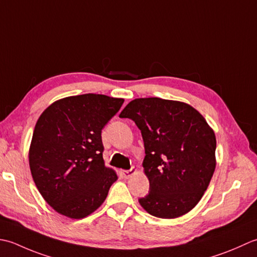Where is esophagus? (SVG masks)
Here are the masks:
<instances>
[{"label":"esophagus","instance_id":"1","mask_svg":"<svg viewBox=\"0 0 257 257\" xmlns=\"http://www.w3.org/2000/svg\"><path fill=\"white\" fill-rule=\"evenodd\" d=\"M136 172H138V171H136L134 167H132V169H131V170L123 171V176L125 177V179H130V177L133 176Z\"/></svg>","mask_w":257,"mask_h":257}]
</instances>
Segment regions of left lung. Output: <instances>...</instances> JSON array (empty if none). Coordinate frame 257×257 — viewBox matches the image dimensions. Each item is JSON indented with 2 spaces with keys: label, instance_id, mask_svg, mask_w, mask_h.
Returning <instances> with one entry per match:
<instances>
[{
  "label": "left lung",
  "instance_id": "left-lung-1",
  "mask_svg": "<svg viewBox=\"0 0 257 257\" xmlns=\"http://www.w3.org/2000/svg\"><path fill=\"white\" fill-rule=\"evenodd\" d=\"M119 117L133 119L144 141L150 192L139 202L160 218H176L201 201L216 166V138L190 104L160 97L135 98Z\"/></svg>",
  "mask_w": 257,
  "mask_h": 257
}]
</instances>
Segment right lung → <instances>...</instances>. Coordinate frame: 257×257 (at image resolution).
I'll list each match as a JSON object with an SVG mask.
<instances>
[{
	"mask_svg": "<svg viewBox=\"0 0 257 257\" xmlns=\"http://www.w3.org/2000/svg\"><path fill=\"white\" fill-rule=\"evenodd\" d=\"M123 98L83 94L57 99L40 115L29 150L33 181L61 215L81 219L102 205L117 180L103 160L102 130Z\"/></svg>",
	"mask_w": 257,
	"mask_h": 257,
	"instance_id": "obj_1",
	"label": "right lung"
}]
</instances>
